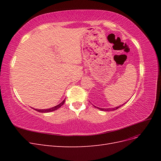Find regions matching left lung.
Here are the masks:
<instances>
[{"label": "left lung", "instance_id": "8db88e82", "mask_svg": "<svg viewBox=\"0 0 161 161\" xmlns=\"http://www.w3.org/2000/svg\"><path fill=\"white\" fill-rule=\"evenodd\" d=\"M125 103H124L123 105H119V106H118V107H115V108H108V109H105V108H98V107H95L96 108H97V109H100L101 111H114V110H116V109H118V108H119L120 107H121L122 105H124Z\"/></svg>", "mask_w": 161, "mask_h": 161}]
</instances>
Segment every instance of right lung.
Masks as SVG:
<instances>
[{
  "label": "right lung",
  "instance_id": "1",
  "mask_svg": "<svg viewBox=\"0 0 161 161\" xmlns=\"http://www.w3.org/2000/svg\"><path fill=\"white\" fill-rule=\"evenodd\" d=\"M65 99H64V100H63L61 103L60 104H58V105L56 106H54L53 107V108H50V109H34L36 111H38V112H40V113H49V112H51V111H55V110H57L58 109H59L60 107L65 102Z\"/></svg>",
  "mask_w": 161,
  "mask_h": 161
}]
</instances>
